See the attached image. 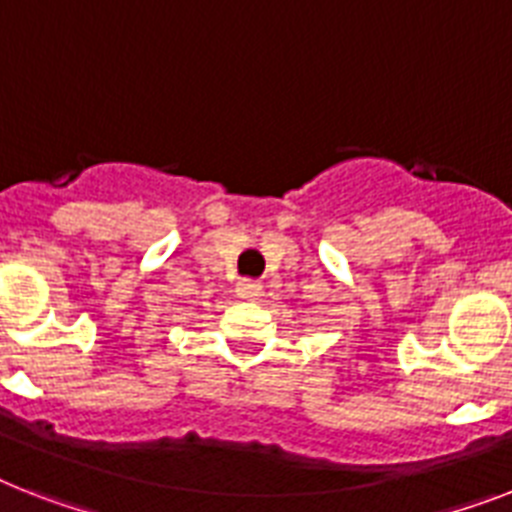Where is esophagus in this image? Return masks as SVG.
I'll return each instance as SVG.
<instances>
[{
  "label": "esophagus",
  "mask_w": 512,
  "mask_h": 512,
  "mask_svg": "<svg viewBox=\"0 0 512 512\" xmlns=\"http://www.w3.org/2000/svg\"><path fill=\"white\" fill-rule=\"evenodd\" d=\"M260 292H263V286H260V281H255V278H242V281L236 284V294L242 299H257Z\"/></svg>",
  "instance_id": "obj_1"
}]
</instances>
